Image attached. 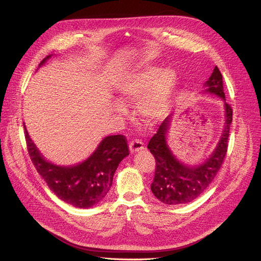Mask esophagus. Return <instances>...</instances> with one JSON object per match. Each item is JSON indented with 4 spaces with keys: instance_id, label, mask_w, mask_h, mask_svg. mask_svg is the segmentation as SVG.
Masks as SVG:
<instances>
[{
    "instance_id": "obj_1",
    "label": "esophagus",
    "mask_w": 261,
    "mask_h": 261,
    "mask_svg": "<svg viewBox=\"0 0 261 261\" xmlns=\"http://www.w3.org/2000/svg\"><path fill=\"white\" fill-rule=\"evenodd\" d=\"M129 149L131 153L139 152L144 149V143L140 140H133L129 143Z\"/></svg>"
}]
</instances>
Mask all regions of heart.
I'll return each mask as SVG.
<instances>
[{"label":"heart","mask_w":261,"mask_h":261,"mask_svg":"<svg viewBox=\"0 0 261 261\" xmlns=\"http://www.w3.org/2000/svg\"><path fill=\"white\" fill-rule=\"evenodd\" d=\"M176 84L173 71L158 67H145L126 75L119 82L117 92L125 103L138 101V112L147 123H155L168 112L171 96ZM119 113L125 108L117 106Z\"/></svg>","instance_id":"1"}]
</instances>
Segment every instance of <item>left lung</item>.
<instances>
[{
    "label": "left lung",
    "mask_w": 261,
    "mask_h": 261,
    "mask_svg": "<svg viewBox=\"0 0 261 261\" xmlns=\"http://www.w3.org/2000/svg\"><path fill=\"white\" fill-rule=\"evenodd\" d=\"M206 92L215 94L225 100L222 75L215 66L212 76L206 81ZM225 107V126L216 149L206 161L198 166H187L172 154L166 141L172 116L164 120L158 132L149 141L147 148L155 159V172L151 191L161 202L167 205L186 204L197 199L204 193L221 168L227 152L229 127L232 120V109Z\"/></svg>",
    "instance_id": "1"
}]
</instances>
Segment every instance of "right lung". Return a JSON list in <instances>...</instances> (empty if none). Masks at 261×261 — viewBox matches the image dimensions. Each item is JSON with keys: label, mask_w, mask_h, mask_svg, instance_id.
<instances>
[{"label": "right lung", "mask_w": 261, "mask_h": 261, "mask_svg": "<svg viewBox=\"0 0 261 261\" xmlns=\"http://www.w3.org/2000/svg\"><path fill=\"white\" fill-rule=\"evenodd\" d=\"M50 56L40 63L42 65ZM25 141L31 160L39 174L60 200L78 208H89L99 203L112 186L118 164L129 155L126 136L105 138L93 154L76 166L62 167L44 160L33 143L25 126Z\"/></svg>", "instance_id": "obj_1"}]
</instances>
